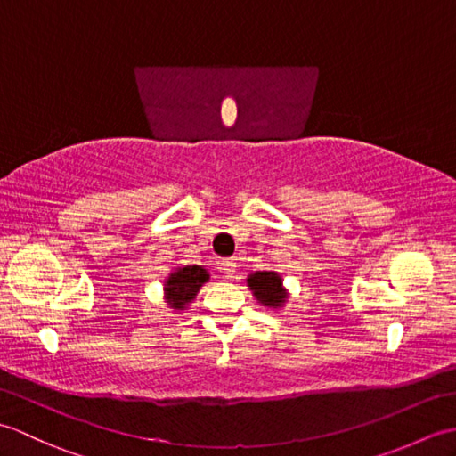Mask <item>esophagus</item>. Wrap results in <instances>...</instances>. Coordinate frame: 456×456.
<instances>
[{
    "instance_id": "1",
    "label": "esophagus",
    "mask_w": 456,
    "mask_h": 456,
    "mask_svg": "<svg viewBox=\"0 0 456 456\" xmlns=\"http://www.w3.org/2000/svg\"><path fill=\"white\" fill-rule=\"evenodd\" d=\"M219 270L231 278V276H235V273H237V263L233 258H223L219 263Z\"/></svg>"
}]
</instances>
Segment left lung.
Wrapping results in <instances>:
<instances>
[{
  "label": "left lung",
  "mask_w": 456,
  "mask_h": 456,
  "mask_svg": "<svg viewBox=\"0 0 456 456\" xmlns=\"http://www.w3.org/2000/svg\"><path fill=\"white\" fill-rule=\"evenodd\" d=\"M248 286L255 297L266 307H280L286 302V289L282 288V278L276 273H256L248 276Z\"/></svg>",
  "instance_id": "obj_1"
}]
</instances>
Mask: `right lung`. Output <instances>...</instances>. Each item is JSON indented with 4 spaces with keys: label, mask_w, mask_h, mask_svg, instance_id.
<instances>
[{
    "label": "right lung",
    "mask_w": 456,
    "mask_h": 456,
    "mask_svg": "<svg viewBox=\"0 0 456 456\" xmlns=\"http://www.w3.org/2000/svg\"><path fill=\"white\" fill-rule=\"evenodd\" d=\"M208 270L198 265L178 268L176 273L168 276L167 289H164V292H167L168 305L174 309H183L186 304H190L191 299L196 297L198 289L203 282H208Z\"/></svg>",
    "instance_id": "add662e5"
}]
</instances>
